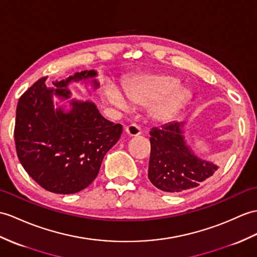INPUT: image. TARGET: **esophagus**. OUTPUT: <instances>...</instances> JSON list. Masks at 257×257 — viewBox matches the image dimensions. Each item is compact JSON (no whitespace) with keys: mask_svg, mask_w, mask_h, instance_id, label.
<instances>
[{"mask_svg":"<svg viewBox=\"0 0 257 257\" xmlns=\"http://www.w3.org/2000/svg\"><path fill=\"white\" fill-rule=\"evenodd\" d=\"M126 133L130 137H137L141 135V129L139 126H137L136 123H131L126 128Z\"/></svg>","mask_w":257,"mask_h":257,"instance_id":"1","label":"esophagus"}]
</instances>
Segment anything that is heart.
Returning <instances> with one entry per match:
<instances>
[{"label":"heart","mask_w":257,"mask_h":257,"mask_svg":"<svg viewBox=\"0 0 257 257\" xmlns=\"http://www.w3.org/2000/svg\"><path fill=\"white\" fill-rule=\"evenodd\" d=\"M170 75L141 76L124 86V92L135 105L148 106V116L156 122H168L176 116L188 97L186 88ZM107 98L119 109L129 108L130 103L119 87L109 85Z\"/></svg>","instance_id":"heart-1"}]
</instances>
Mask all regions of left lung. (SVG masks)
Listing matches in <instances>:
<instances>
[{
	"label": "left lung",
	"instance_id": "left-lung-1",
	"mask_svg": "<svg viewBox=\"0 0 257 257\" xmlns=\"http://www.w3.org/2000/svg\"><path fill=\"white\" fill-rule=\"evenodd\" d=\"M184 126L185 122L173 121L150 131L148 176L163 192L180 193L199 186L218 170V165L193 152L185 140Z\"/></svg>",
	"mask_w": 257,
	"mask_h": 257
}]
</instances>
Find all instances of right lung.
Segmentation results:
<instances>
[{
	"label": "right lung",
	"instance_id": "obj_1",
	"mask_svg": "<svg viewBox=\"0 0 257 257\" xmlns=\"http://www.w3.org/2000/svg\"><path fill=\"white\" fill-rule=\"evenodd\" d=\"M95 70L77 72L47 87V77L24 93L17 104L14 138L23 168L41 187L56 194H74L96 178L105 154L114 147L122 126L107 120L88 100L69 99L71 82L91 80L99 87ZM68 100L70 109L54 107L53 96ZM58 103H56V106Z\"/></svg>",
	"mask_w": 257,
	"mask_h": 257
}]
</instances>
